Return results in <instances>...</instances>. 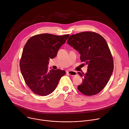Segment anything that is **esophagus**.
<instances>
[{"label":"esophagus","mask_w":129,"mask_h":129,"mask_svg":"<svg viewBox=\"0 0 129 129\" xmlns=\"http://www.w3.org/2000/svg\"><path fill=\"white\" fill-rule=\"evenodd\" d=\"M66 73L68 74L69 75H70L71 76H75L77 74V73L75 71H67V72H66Z\"/></svg>","instance_id":"34e87169"}]
</instances>
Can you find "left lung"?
Wrapping results in <instances>:
<instances>
[{"instance_id": "8db88e82", "label": "left lung", "mask_w": 129, "mask_h": 129, "mask_svg": "<svg viewBox=\"0 0 129 129\" xmlns=\"http://www.w3.org/2000/svg\"><path fill=\"white\" fill-rule=\"evenodd\" d=\"M67 44L80 54V60L88 65L86 73L78 86V90L86 96L97 94L106 86L113 72V58L108 45L100 35L92 32H83L72 35Z\"/></svg>"}]
</instances>
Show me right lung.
Listing matches in <instances>:
<instances>
[{
	"label": "right lung",
	"instance_id": "1",
	"mask_svg": "<svg viewBox=\"0 0 129 129\" xmlns=\"http://www.w3.org/2000/svg\"><path fill=\"white\" fill-rule=\"evenodd\" d=\"M69 34L62 36L48 33L38 34L25 44L20 61L21 73L25 82L35 93L47 96L56 88L66 72L60 69L48 71L50 58L55 57Z\"/></svg>",
	"mask_w": 129,
	"mask_h": 129
}]
</instances>
